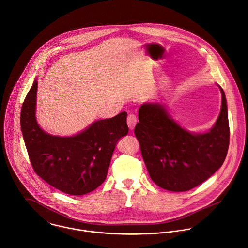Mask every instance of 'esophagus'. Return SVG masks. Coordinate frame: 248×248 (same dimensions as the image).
I'll list each match as a JSON object with an SVG mask.
<instances>
[{
	"label": "esophagus",
	"mask_w": 248,
	"mask_h": 248,
	"mask_svg": "<svg viewBox=\"0 0 248 248\" xmlns=\"http://www.w3.org/2000/svg\"><path fill=\"white\" fill-rule=\"evenodd\" d=\"M136 124H137V118H136V116H135L134 114L128 115V117H127V125H128L129 129H131V130L134 129Z\"/></svg>",
	"instance_id": "obj_1"
}]
</instances>
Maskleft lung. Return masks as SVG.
I'll use <instances>...</instances> for the list:
<instances>
[{
	"instance_id": "left-lung-1",
	"label": "left lung",
	"mask_w": 248,
	"mask_h": 248,
	"mask_svg": "<svg viewBox=\"0 0 248 248\" xmlns=\"http://www.w3.org/2000/svg\"><path fill=\"white\" fill-rule=\"evenodd\" d=\"M221 92V111L206 133L183 128L159 102H146L138 113L134 133L150 177L159 187L187 191L213 176L223 164L230 141L227 101Z\"/></svg>"
}]
</instances>
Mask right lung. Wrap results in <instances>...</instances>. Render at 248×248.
<instances>
[{"mask_svg": "<svg viewBox=\"0 0 248 248\" xmlns=\"http://www.w3.org/2000/svg\"><path fill=\"white\" fill-rule=\"evenodd\" d=\"M37 81L34 80L21 109V130L31 166L42 180L60 191L84 195L106 179L118 141L127 135L126 112L93 123L67 137L51 135L35 119Z\"/></svg>", "mask_w": 248, "mask_h": 248, "instance_id": "obj_1", "label": "right lung"}]
</instances>
